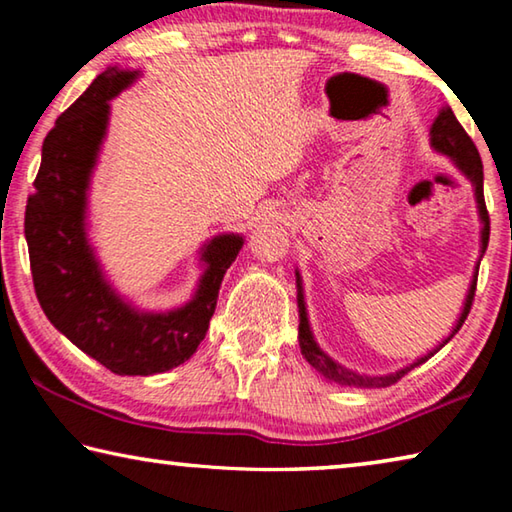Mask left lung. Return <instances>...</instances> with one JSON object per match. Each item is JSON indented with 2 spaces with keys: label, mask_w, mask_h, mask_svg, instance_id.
<instances>
[{
  "label": "left lung",
  "mask_w": 512,
  "mask_h": 512,
  "mask_svg": "<svg viewBox=\"0 0 512 512\" xmlns=\"http://www.w3.org/2000/svg\"><path fill=\"white\" fill-rule=\"evenodd\" d=\"M431 146L440 153L449 155V158L454 160V164L458 169H461L467 178L472 180L474 185V196H476V203H479V216H481V257L485 253V248H488V239H490V216L488 210H485V198H483V162H481V155L476 151V146L472 142V137L465 133V128L458 124L456 115L452 112V108H443L438 112L436 121L431 124ZM476 275H479V268H476L474 273V280L470 284V291H467V298L463 302V311L461 316H458L456 325L452 329V334L447 336V339L438 345L436 350H431L429 354H424L422 359H418L411 366H406L397 372H391V375H379V377H370V375H359V372L343 368L341 363H336L334 359H329L327 354L318 348V343L314 341V334H311V327H309V320H307V309H305V296H302V280H300V273L296 271V287H298V314H300V325H298V341H300V352L302 357L309 361L311 368H316V372H320L325 379L334 381V384L339 386H350V388H386L395 384V381H400L406 372H411L415 366H420L427 359H431L433 354H436L443 345H447L449 341L454 339V334L458 329L463 327L467 314H470L472 309V300H474V291H476Z\"/></svg>",
  "instance_id": "8db88e82"
}]
</instances>
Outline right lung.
<instances>
[{"instance_id":"add662e5","label":"right lung","mask_w":512,"mask_h":512,"mask_svg":"<svg viewBox=\"0 0 512 512\" xmlns=\"http://www.w3.org/2000/svg\"><path fill=\"white\" fill-rule=\"evenodd\" d=\"M137 72L108 67L63 115L42 144V162L24 212L33 287L42 311L76 348L117 375H155L185 363L205 339L225 271L244 239L219 235L203 248L207 264L185 307L140 311L110 287L85 232L88 187L110 99Z\"/></svg>"}]
</instances>
